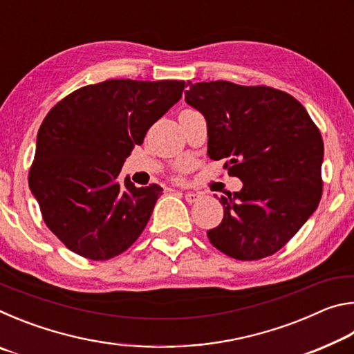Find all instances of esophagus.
<instances>
[{
    "label": "esophagus",
    "instance_id": "obj_1",
    "mask_svg": "<svg viewBox=\"0 0 354 354\" xmlns=\"http://www.w3.org/2000/svg\"><path fill=\"white\" fill-rule=\"evenodd\" d=\"M184 198H185V201L187 203H196V201H200V198H201V195L200 194H195V192H185L184 194Z\"/></svg>",
    "mask_w": 354,
    "mask_h": 354
}]
</instances>
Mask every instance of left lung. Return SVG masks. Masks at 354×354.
Wrapping results in <instances>:
<instances>
[{
	"label": "left lung",
	"instance_id": "1",
	"mask_svg": "<svg viewBox=\"0 0 354 354\" xmlns=\"http://www.w3.org/2000/svg\"><path fill=\"white\" fill-rule=\"evenodd\" d=\"M189 84L185 103L207 123V156L243 183L221 196L223 220L207 231L221 253L256 261L277 253L322 198L323 140L303 104L267 86Z\"/></svg>",
	"mask_w": 354,
	"mask_h": 354
}]
</instances>
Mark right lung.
<instances>
[{
    "instance_id": "1",
    "label": "right lung",
    "mask_w": 354,
    "mask_h": 354,
    "mask_svg": "<svg viewBox=\"0 0 354 354\" xmlns=\"http://www.w3.org/2000/svg\"><path fill=\"white\" fill-rule=\"evenodd\" d=\"M184 87V81L109 80L77 88L48 112L29 189L46 226L73 253L111 259L145 230L162 187H136L120 171Z\"/></svg>"
}]
</instances>
